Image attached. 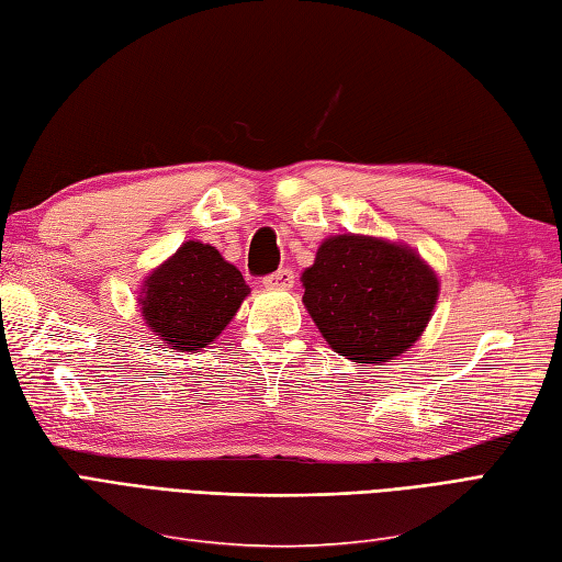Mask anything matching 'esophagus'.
Wrapping results in <instances>:
<instances>
[{"mask_svg":"<svg viewBox=\"0 0 562 562\" xmlns=\"http://www.w3.org/2000/svg\"><path fill=\"white\" fill-rule=\"evenodd\" d=\"M293 283H295L293 269H279V271H273L271 277L265 279L267 289H277V291H291Z\"/></svg>","mask_w":562,"mask_h":562,"instance_id":"1","label":"esophagus"}]
</instances>
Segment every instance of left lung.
I'll use <instances>...</instances> for the list:
<instances>
[{
  "mask_svg": "<svg viewBox=\"0 0 562 562\" xmlns=\"http://www.w3.org/2000/svg\"><path fill=\"white\" fill-rule=\"evenodd\" d=\"M300 281L326 344L360 367L413 348L441 291L436 271L409 245L360 234L328 236Z\"/></svg>",
  "mask_w": 562,
  "mask_h": 562,
  "instance_id": "left-lung-1",
  "label": "left lung"
}]
</instances>
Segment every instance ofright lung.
<instances>
[{
	"mask_svg": "<svg viewBox=\"0 0 562 562\" xmlns=\"http://www.w3.org/2000/svg\"><path fill=\"white\" fill-rule=\"evenodd\" d=\"M250 295L238 267L214 245L186 240L169 259L149 271L140 289L145 326L171 350L207 348L236 317Z\"/></svg>",
	"mask_w": 562,
	"mask_h": 562,
	"instance_id": "1",
	"label": "right lung"
}]
</instances>
